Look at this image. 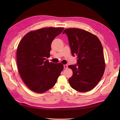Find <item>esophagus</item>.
Returning <instances> with one entry per match:
<instances>
[{"mask_svg": "<svg viewBox=\"0 0 120 120\" xmlns=\"http://www.w3.org/2000/svg\"><path fill=\"white\" fill-rule=\"evenodd\" d=\"M64 68H68V66L67 64H64Z\"/></svg>", "mask_w": 120, "mask_h": 120, "instance_id": "esophagus-1", "label": "esophagus"}]
</instances>
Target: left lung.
Segmentation results:
<instances>
[{
  "instance_id": "1",
  "label": "left lung",
  "mask_w": 120,
  "mask_h": 120,
  "mask_svg": "<svg viewBox=\"0 0 120 120\" xmlns=\"http://www.w3.org/2000/svg\"><path fill=\"white\" fill-rule=\"evenodd\" d=\"M72 55H77V64L69 65L73 71L68 82L72 89L86 92L96 86L103 77L105 63L101 43L95 35L79 28L64 30Z\"/></svg>"
}]
</instances>
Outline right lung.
Listing matches in <instances>:
<instances>
[{
	"label": "right lung",
	"instance_id": "add662e5",
	"mask_svg": "<svg viewBox=\"0 0 120 120\" xmlns=\"http://www.w3.org/2000/svg\"><path fill=\"white\" fill-rule=\"evenodd\" d=\"M63 27H45L25 34L17 49V64L20 77L32 91L43 93L55 85L63 70L61 63H49L51 44Z\"/></svg>",
	"mask_w": 120,
	"mask_h": 120
}]
</instances>
